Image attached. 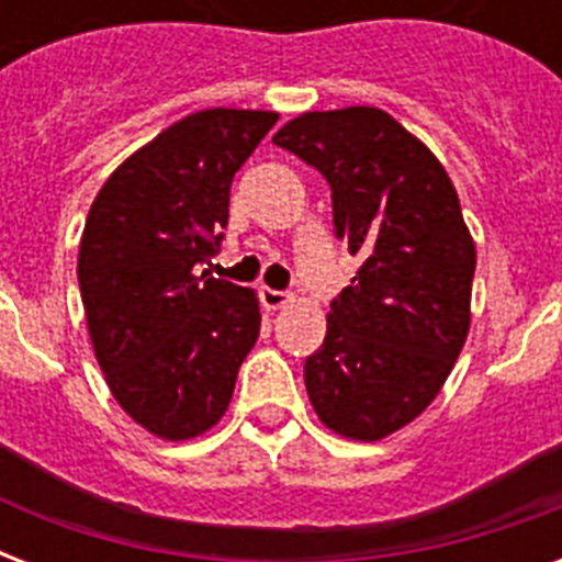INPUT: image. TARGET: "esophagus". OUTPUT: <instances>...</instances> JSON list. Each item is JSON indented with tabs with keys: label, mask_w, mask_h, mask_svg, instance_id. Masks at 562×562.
<instances>
[{
	"label": "esophagus",
	"mask_w": 562,
	"mask_h": 562,
	"mask_svg": "<svg viewBox=\"0 0 562 562\" xmlns=\"http://www.w3.org/2000/svg\"><path fill=\"white\" fill-rule=\"evenodd\" d=\"M259 297H262L265 308H282L291 303L289 291H277V289H262L259 291Z\"/></svg>",
	"instance_id": "esophagus-1"
}]
</instances>
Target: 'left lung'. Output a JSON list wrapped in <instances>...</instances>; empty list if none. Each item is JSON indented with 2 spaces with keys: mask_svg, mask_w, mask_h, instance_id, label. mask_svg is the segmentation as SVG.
I'll return each mask as SVG.
<instances>
[{
  "mask_svg": "<svg viewBox=\"0 0 562 562\" xmlns=\"http://www.w3.org/2000/svg\"><path fill=\"white\" fill-rule=\"evenodd\" d=\"M273 145L324 175L335 236L361 256L303 368L308 400L338 435L382 440L428 408L470 333L475 245L461 201L384 110L303 113Z\"/></svg>",
  "mask_w": 562,
  "mask_h": 562,
  "instance_id": "1",
  "label": "left lung"
}]
</instances>
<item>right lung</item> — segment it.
<instances>
[{"instance_id":"1","label":"right lung","mask_w":562,"mask_h":562,"mask_svg":"<svg viewBox=\"0 0 562 562\" xmlns=\"http://www.w3.org/2000/svg\"><path fill=\"white\" fill-rule=\"evenodd\" d=\"M277 125L265 110H201L127 157L83 224L78 285L116 402L151 435L215 426L259 338L250 289L201 271L221 247L236 171Z\"/></svg>"}]
</instances>
